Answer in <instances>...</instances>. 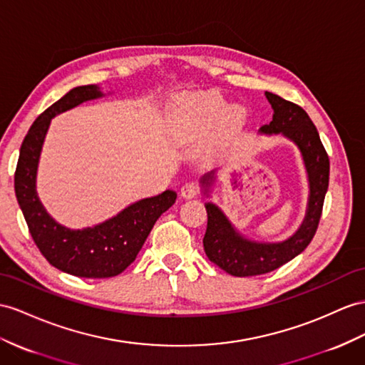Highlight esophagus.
Returning <instances> with one entry per match:
<instances>
[{
	"label": "esophagus",
	"mask_w": 365,
	"mask_h": 365,
	"mask_svg": "<svg viewBox=\"0 0 365 365\" xmlns=\"http://www.w3.org/2000/svg\"><path fill=\"white\" fill-rule=\"evenodd\" d=\"M197 194H199V186L194 182L185 183L180 188V195L183 199H194Z\"/></svg>",
	"instance_id": "34e87169"
}]
</instances>
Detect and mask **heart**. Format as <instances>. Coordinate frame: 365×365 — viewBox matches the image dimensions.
Masks as SVG:
<instances>
[{
  "instance_id": "b5f03b06",
  "label": "heart",
  "mask_w": 365,
  "mask_h": 365,
  "mask_svg": "<svg viewBox=\"0 0 365 365\" xmlns=\"http://www.w3.org/2000/svg\"><path fill=\"white\" fill-rule=\"evenodd\" d=\"M173 117L177 125L192 134L208 133L222 123L230 129L245 123V110L239 106L231 108L217 93H202L182 100L175 105Z\"/></svg>"
}]
</instances>
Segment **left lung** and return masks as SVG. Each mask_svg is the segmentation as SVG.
Returning <instances> with one entry per match:
<instances>
[{
    "instance_id": "obj_1",
    "label": "left lung",
    "mask_w": 365,
    "mask_h": 365,
    "mask_svg": "<svg viewBox=\"0 0 365 365\" xmlns=\"http://www.w3.org/2000/svg\"><path fill=\"white\" fill-rule=\"evenodd\" d=\"M265 96L274 114L269 125L260 128V133L282 134L297 145L310 182V195L301 228L279 244H262L245 239L216 205L211 202L205 205L208 212V227L203 237L205 253L212 264L237 277L269 273L301 255L319 225L325 192L329 188L330 160L312 118L296 103L284 100L272 92H265ZM212 180L214 173L203 175L200 182L208 186Z\"/></svg>"
}]
</instances>
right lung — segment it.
Wrapping results in <instances>:
<instances>
[{
    "mask_svg": "<svg viewBox=\"0 0 365 365\" xmlns=\"http://www.w3.org/2000/svg\"><path fill=\"white\" fill-rule=\"evenodd\" d=\"M103 97L100 88L88 85L69 91L34 121L26 134L15 171V194L29 232L46 260L77 277L103 279L120 274L134 262L154 223L171 208L177 194L171 190L129 205L115 217L92 228L69 230L55 222L35 190L41 146L52 117Z\"/></svg>",
    "mask_w": 365,
    "mask_h": 365,
    "instance_id": "1",
    "label": "right lung"
}]
</instances>
